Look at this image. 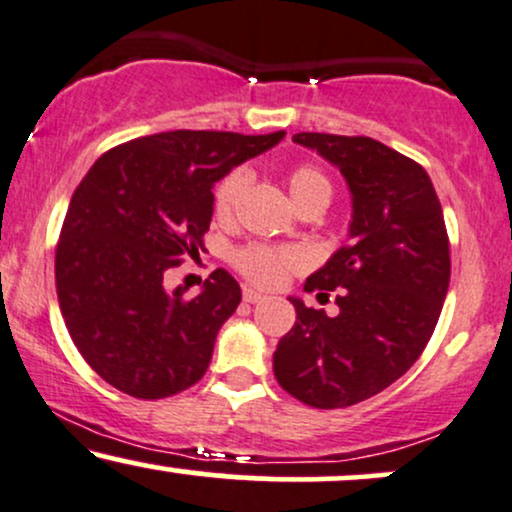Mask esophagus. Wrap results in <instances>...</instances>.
Returning <instances> with one entry per match:
<instances>
[{
	"label": "esophagus",
	"instance_id": "esophagus-1",
	"mask_svg": "<svg viewBox=\"0 0 512 512\" xmlns=\"http://www.w3.org/2000/svg\"><path fill=\"white\" fill-rule=\"evenodd\" d=\"M263 294L261 292H256V290H244V302H249V304H258V302H263Z\"/></svg>",
	"mask_w": 512,
	"mask_h": 512
}]
</instances>
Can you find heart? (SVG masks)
<instances>
[{"mask_svg":"<svg viewBox=\"0 0 512 512\" xmlns=\"http://www.w3.org/2000/svg\"><path fill=\"white\" fill-rule=\"evenodd\" d=\"M246 184H249L246 170H232L222 179L218 189H215V213H218V218H230L239 198L244 196ZM287 189H290V196L297 208L311 206V203L328 206L330 198H333V184L314 165L294 167L290 177H287ZM234 266L254 285L275 287L285 282L287 275L304 266V256L294 246H246V249L234 254Z\"/></svg>","mask_w":512,"mask_h":512,"instance_id":"heart-1","label":"heart"}]
</instances>
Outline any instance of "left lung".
I'll return each instance as SVG.
<instances>
[{
  "label": "left lung",
  "mask_w": 512,
  "mask_h": 512,
  "mask_svg": "<svg viewBox=\"0 0 512 512\" xmlns=\"http://www.w3.org/2000/svg\"><path fill=\"white\" fill-rule=\"evenodd\" d=\"M345 177L350 244L306 278L335 292L338 314L290 297L297 321L273 354L287 393L318 410L357 405L395 383L424 352L450 282L441 201L422 165L366 136L294 134Z\"/></svg>",
  "instance_id": "left-lung-1"
}]
</instances>
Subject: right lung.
Wrapping results in <instances>:
<instances>
[{
    "instance_id": "right-lung-1",
    "label": "right lung",
    "mask_w": 512,
    "mask_h": 512,
    "mask_svg": "<svg viewBox=\"0 0 512 512\" xmlns=\"http://www.w3.org/2000/svg\"><path fill=\"white\" fill-rule=\"evenodd\" d=\"M285 131H165L95 160L71 196L54 278L71 340L100 378L131 398L160 400L206 374L239 282L213 270L196 297L165 290V273L203 249L213 186L266 153Z\"/></svg>"
}]
</instances>
